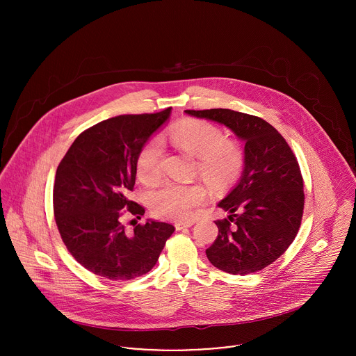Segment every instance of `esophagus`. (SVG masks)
Here are the masks:
<instances>
[{
	"mask_svg": "<svg viewBox=\"0 0 356 356\" xmlns=\"http://www.w3.org/2000/svg\"><path fill=\"white\" fill-rule=\"evenodd\" d=\"M195 225V220H186V222H177L175 223V229L177 230H184L186 227H191Z\"/></svg>",
	"mask_w": 356,
	"mask_h": 356,
	"instance_id": "obj_1",
	"label": "esophagus"
}]
</instances>
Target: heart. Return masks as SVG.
Returning a JSON list of instances; mask_svg holds the SVG:
<instances>
[{
    "label": "heart",
    "instance_id": "heart-1",
    "mask_svg": "<svg viewBox=\"0 0 356 356\" xmlns=\"http://www.w3.org/2000/svg\"><path fill=\"white\" fill-rule=\"evenodd\" d=\"M174 147L197 157L199 172L212 186L234 182L244 168L241 145L232 138H225L215 124L202 119H186L177 123L170 131ZM163 144L159 138L148 141L138 153L136 161L137 177L151 185L163 174ZM207 191L200 184L165 182L153 191L149 199L151 209L159 218L185 220L193 209L203 204Z\"/></svg>",
    "mask_w": 356,
    "mask_h": 356
}]
</instances>
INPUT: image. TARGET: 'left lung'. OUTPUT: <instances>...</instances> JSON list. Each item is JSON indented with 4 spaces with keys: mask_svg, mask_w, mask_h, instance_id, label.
I'll use <instances>...</instances> for the list:
<instances>
[{
    "mask_svg": "<svg viewBox=\"0 0 356 356\" xmlns=\"http://www.w3.org/2000/svg\"><path fill=\"white\" fill-rule=\"evenodd\" d=\"M185 112L226 126L245 143L240 181L218 203L230 215L215 222L219 234L205 254L229 274L259 271L284 254L299 232L305 208L299 163L285 138L261 118L223 108Z\"/></svg>",
    "mask_w": 356,
    "mask_h": 356,
    "instance_id": "left-lung-1",
    "label": "left lung"
}]
</instances>
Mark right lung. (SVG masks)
<instances>
[{"label":"right lung","mask_w":356,"mask_h":356,"mask_svg":"<svg viewBox=\"0 0 356 356\" xmlns=\"http://www.w3.org/2000/svg\"><path fill=\"white\" fill-rule=\"evenodd\" d=\"M171 115H120L81 133L60 161L53 189V209L61 240L89 271L126 281L147 274L156 264L174 226L148 219L126 230L124 213L141 219L144 207L129 199L136 184L141 148Z\"/></svg>","instance_id":"right-lung-1"}]
</instances>
